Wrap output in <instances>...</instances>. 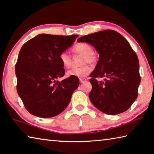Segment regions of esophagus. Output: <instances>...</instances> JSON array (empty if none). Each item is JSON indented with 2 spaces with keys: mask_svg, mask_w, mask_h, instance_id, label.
<instances>
[{
  "mask_svg": "<svg viewBox=\"0 0 154 154\" xmlns=\"http://www.w3.org/2000/svg\"><path fill=\"white\" fill-rule=\"evenodd\" d=\"M87 79H86V78H80L79 79V82L80 83H84L85 82H86Z\"/></svg>",
  "mask_w": 154,
  "mask_h": 154,
  "instance_id": "obj_1",
  "label": "esophagus"
}]
</instances>
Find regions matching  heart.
Returning <instances> with one entry per match:
<instances>
[{"instance_id": "1", "label": "heart", "mask_w": 154, "mask_h": 154, "mask_svg": "<svg viewBox=\"0 0 154 154\" xmlns=\"http://www.w3.org/2000/svg\"><path fill=\"white\" fill-rule=\"evenodd\" d=\"M72 52L76 54L83 55L82 63V66L79 67L72 68L66 73L68 77H84L91 72L92 68L89 63H94L96 61V56L93 53L92 46L86 43H79L75 45L72 48ZM61 64L66 68H69L72 64L71 56L66 51H62L59 55Z\"/></svg>"}]
</instances>
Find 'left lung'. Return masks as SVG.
I'll use <instances>...</instances> for the list:
<instances>
[{"mask_svg": "<svg viewBox=\"0 0 154 154\" xmlns=\"http://www.w3.org/2000/svg\"><path fill=\"white\" fill-rule=\"evenodd\" d=\"M77 42L92 45L99 54V60L90 75L92 103L109 115L128 110L137 98L140 82L138 57L128 41L108 29L82 36ZM97 77L106 79L99 82Z\"/></svg>", "mask_w": 154, "mask_h": 154, "instance_id": "1", "label": "left lung"}]
</instances>
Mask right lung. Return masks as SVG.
I'll return each mask as SVG.
<instances>
[{
    "label": "right lung",
    "instance_id": "obj_1",
    "mask_svg": "<svg viewBox=\"0 0 154 154\" xmlns=\"http://www.w3.org/2000/svg\"><path fill=\"white\" fill-rule=\"evenodd\" d=\"M78 35L40 34L22 46L16 64L17 92L29 113L41 118L60 114L69 104L79 79L65 74L60 53L72 45Z\"/></svg>",
    "mask_w": 154,
    "mask_h": 154
}]
</instances>
